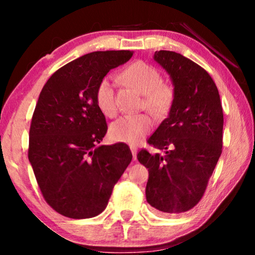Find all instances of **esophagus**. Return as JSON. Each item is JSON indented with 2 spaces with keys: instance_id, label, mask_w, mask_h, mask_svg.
I'll use <instances>...</instances> for the list:
<instances>
[{
  "instance_id": "esophagus-1",
  "label": "esophagus",
  "mask_w": 255,
  "mask_h": 255,
  "mask_svg": "<svg viewBox=\"0 0 255 255\" xmlns=\"http://www.w3.org/2000/svg\"><path fill=\"white\" fill-rule=\"evenodd\" d=\"M130 149H131V152H132V155H133V160H135L137 159V146L135 145H130Z\"/></svg>"
}]
</instances>
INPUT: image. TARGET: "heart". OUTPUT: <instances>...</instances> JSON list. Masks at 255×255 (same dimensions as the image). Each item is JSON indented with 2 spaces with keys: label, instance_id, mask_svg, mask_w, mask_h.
I'll list each match as a JSON object with an SVG mask.
<instances>
[{
  "label": "heart",
  "instance_id": "heart-1",
  "mask_svg": "<svg viewBox=\"0 0 255 255\" xmlns=\"http://www.w3.org/2000/svg\"><path fill=\"white\" fill-rule=\"evenodd\" d=\"M122 79L142 94V108H146L153 116L161 118L169 114L175 102V88L162 81L161 73L153 66L142 61L128 65L122 72ZM116 81L111 76L102 79L96 88L95 100L101 113L108 117L117 114ZM153 128V120L148 115L140 114L124 116L114 122L110 127V137L116 141L135 144L142 140Z\"/></svg>",
  "mask_w": 255,
  "mask_h": 255
}]
</instances>
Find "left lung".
Returning a JSON list of instances; mask_svg holds the SVG:
<instances>
[{"mask_svg":"<svg viewBox=\"0 0 255 255\" xmlns=\"http://www.w3.org/2000/svg\"><path fill=\"white\" fill-rule=\"evenodd\" d=\"M154 60L172 78L175 102L147 140L165 154L142 148L137 158L148 168V204L161 214H180L203 197L222 154L224 117L217 87L204 68L172 51H156Z\"/></svg>","mask_w":255,"mask_h":255,"instance_id":"8db88e82","label":"left lung"}]
</instances>
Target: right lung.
<instances>
[{"mask_svg": "<svg viewBox=\"0 0 255 255\" xmlns=\"http://www.w3.org/2000/svg\"><path fill=\"white\" fill-rule=\"evenodd\" d=\"M132 55L131 51L82 55L54 72L41 89L27 156L41 195L58 214L74 219L100 215L130 165L127 144L100 145L108 125L95 93L108 72Z\"/></svg>", "mask_w": 255, "mask_h": 255, "instance_id": "right-lung-1", "label": "right lung"}]
</instances>
